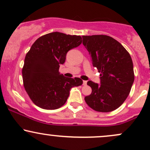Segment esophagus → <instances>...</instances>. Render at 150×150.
I'll list each match as a JSON object with an SVG mask.
<instances>
[{
  "label": "esophagus",
  "instance_id": "34e87169",
  "mask_svg": "<svg viewBox=\"0 0 150 150\" xmlns=\"http://www.w3.org/2000/svg\"><path fill=\"white\" fill-rule=\"evenodd\" d=\"M86 83H87V81H83V85H86Z\"/></svg>",
  "mask_w": 150,
  "mask_h": 150
}]
</instances>
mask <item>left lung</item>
<instances>
[{
    "mask_svg": "<svg viewBox=\"0 0 150 150\" xmlns=\"http://www.w3.org/2000/svg\"><path fill=\"white\" fill-rule=\"evenodd\" d=\"M82 38L93 67L100 72V83L87 82L92 92L85 97V101L97 112L115 110L126 100L134 80L131 56L110 36L94 35L83 36Z\"/></svg>",
    "mask_w": 150,
    "mask_h": 150,
    "instance_id": "1",
    "label": "left lung"
}]
</instances>
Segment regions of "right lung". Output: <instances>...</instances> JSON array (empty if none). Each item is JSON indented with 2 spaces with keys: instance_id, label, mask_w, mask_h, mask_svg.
<instances>
[{
  "instance_id": "right-lung-1",
  "label": "right lung",
  "mask_w": 150,
  "mask_h": 150,
  "mask_svg": "<svg viewBox=\"0 0 150 150\" xmlns=\"http://www.w3.org/2000/svg\"><path fill=\"white\" fill-rule=\"evenodd\" d=\"M80 36L53 32L41 36L26 54L22 70L23 85L32 101L44 109H59L67 101L72 87L81 86L79 78H67L59 71L69 50L81 43Z\"/></svg>"
}]
</instances>
